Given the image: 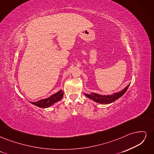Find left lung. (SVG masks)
I'll use <instances>...</instances> for the list:
<instances>
[{
	"instance_id": "obj_1",
	"label": "left lung",
	"mask_w": 154,
	"mask_h": 154,
	"mask_svg": "<svg viewBox=\"0 0 154 154\" xmlns=\"http://www.w3.org/2000/svg\"><path fill=\"white\" fill-rule=\"evenodd\" d=\"M130 83L124 88L122 91H121L118 92H114L113 94H109V95H101L99 94H96V93L94 92H91L90 94H87V93H84V94L85 96H87L88 98L92 100V101H94L97 103H100V104H110L112 102L115 101L116 100H117L119 99L120 97H122L126 91H127L128 88L129 87Z\"/></svg>"
}]
</instances>
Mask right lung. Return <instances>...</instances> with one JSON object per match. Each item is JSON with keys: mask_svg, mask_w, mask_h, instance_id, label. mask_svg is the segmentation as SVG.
Wrapping results in <instances>:
<instances>
[{"mask_svg": "<svg viewBox=\"0 0 154 154\" xmlns=\"http://www.w3.org/2000/svg\"><path fill=\"white\" fill-rule=\"evenodd\" d=\"M63 91L61 89L59 91H58L57 93H55V94H53L49 97H47V98L40 100L35 102H31V101H29V102L32 105H34L36 106L40 107V108L45 109V108L50 107L51 105H53L55 103H57V102L61 100L63 97Z\"/></svg>", "mask_w": 154, "mask_h": 154, "instance_id": "obj_1", "label": "right lung"}]
</instances>
